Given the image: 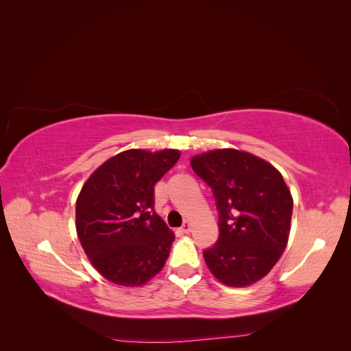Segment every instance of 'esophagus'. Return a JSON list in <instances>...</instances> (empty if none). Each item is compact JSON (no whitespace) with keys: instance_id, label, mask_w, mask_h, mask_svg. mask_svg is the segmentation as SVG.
<instances>
[{"instance_id":"obj_1","label":"esophagus","mask_w":351,"mask_h":351,"mask_svg":"<svg viewBox=\"0 0 351 351\" xmlns=\"http://www.w3.org/2000/svg\"><path fill=\"white\" fill-rule=\"evenodd\" d=\"M190 230H192V222H190V221H184V224H183V227H182V231L186 232V234H189Z\"/></svg>"}]
</instances>
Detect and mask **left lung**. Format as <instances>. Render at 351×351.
Returning <instances> with one entry per match:
<instances>
[{
	"label": "left lung",
	"instance_id": "1",
	"mask_svg": "<svg viewBox=\"0 0 351 351\" xmlns=\"http://www.w3.org/2000/svg\"><path fill=\"white\" fill-rule=\"evenodd\" d=\"M190 165L212 189L219 212L218 241L204 252L209 271L228 287L262 280L290 236L293 197L281 173L231 147L195 155Z\"/></svg>",
	"mask_w": 351,
	"mask_h": 351
}]
</instances>
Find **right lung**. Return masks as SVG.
<instances>
[{
	"instance_id": "right-lung-1",
	"label": "right lung",
	"mask_w": 351,
	"mask_h": 351,
	"mask_svg": "<svg viewBox=\"0 0 351 351\" xmlns=\"http://www.w3.org/2000/svg\"><path fill=\"white\" fill-rule=\"evenodd\" d=\"M177 149H129L98 167L76 200V231L104 278L142 287L164 268L174 232L154 208V187L180 158Z\"/></svg>"
}]
</instances>
